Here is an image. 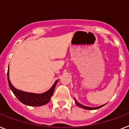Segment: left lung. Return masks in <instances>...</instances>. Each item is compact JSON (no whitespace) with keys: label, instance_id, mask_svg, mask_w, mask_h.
<instances>
[{"label":"left lung","instance_id":"left-lung-1","mask_svg":"<svg viewBox=\"0 0 129 129\" xmlns=\"http://www.w3.org/2000/svg\"><path fill=\"white\" fill-rule=\"evenodd\" d=\"M75 100V99H74ZM75 102H76V104L77 105V106H78L79 107H80V108H82V109H86V110H95V109H98L101 107H103L105 105H101L100 107H86V106H84L83 105L80 104L79 103H78L76 100H75Z\"/></svg>","mask_w":129,"mask_h":129}]
</instances>
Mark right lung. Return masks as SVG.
<instances>
[{"label":"right lung","mask_w":129,"mask_h":129,"mask_svg":"<svg viewBox=\"0 0 129 129\" xmlns=\"http://www.w3.org/2000/svg\"><path fill=\"white\" fill-rule=\"evenodd\" d=\"M8 81L10 89L13 92L14 95L23 104L28 106H34V107H39L47 104L51 99L54 92L55 88L57 85L58 80L55 82L53 86L50 90L42 94H35L30 92H23L17 89L12 85L9 78V68L8 70Z\"/></svg>","instance_id":"1"}]
</instances>
